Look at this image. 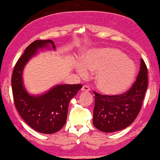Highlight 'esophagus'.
Masks as SVG:
<instances>
[{
  "label": "esophagus",
  "instance_id": "1",
  "mask_svg": "<svg viewBox=\"0 0 160 160\" xmlns=\"http://www.w3.org/2000/svg\"><path fill=\"white\" fill-rule=\"evenodd\" d=\"M81 90H82V91H90V88L88 86L84 85V86H83L82 88H81Z\"/></svg>",
  "mask_w": 160,
  "mask_h": 160
}]
</instances>
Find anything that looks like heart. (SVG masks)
I'll return each instance as SVG.
<instances>
[{
  "instance_id": "obj_1",
  "label": "heart",
  "mask_w": 160,
  "mask_h": 160,
  "mask_svg": "<svg viewBox=\"0 0 160 160\" xmlns=\"http://www.w3.org/2000/svg\"><path fill=\"white\" fill-rule=\"evenodd\" d=\"M77 72L82 78L90 72H98L95 84L101 92L116 95L128 90L134 80L136 66L125 54L115 48L104 47L87 52L78 65Z\"/></svg>"
}]
</instances>
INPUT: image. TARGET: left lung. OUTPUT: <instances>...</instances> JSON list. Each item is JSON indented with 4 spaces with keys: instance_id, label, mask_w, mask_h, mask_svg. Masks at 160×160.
<instances>
[{
    "instance_id": "8db88e82",
    "label": "left lung",
    "mask_w": 160,
    "mask_h": 160,
    "mask_svg": "<svg viewBox=\"0 0 160 160\" xmlns=\"http://www.w3.org/2000/svg\"><path fill=\"white\" fill-rule=\"evenodd\" d=\"M148 87V70L141 59L137 80L128 91L118 95H103L94 91L92 123L99 130L114 132L128 128L141 110Z\"/></svg>"
}]
</instances>
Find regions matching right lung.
Returning <instances> with one entry per match:
<instances>
[{
    "instance_id": "obj_1",
    "label": "right lung",
    "mask_w": 160,
    "mask_h": 160,
    "mask_svg": "<svg viewBox=\"0 0 160 160\" xmlns=\"http://www.w3.org/2000/svg\"><path fill=\"white\" fill-rule=\"evenodd\" d=\"M49 44L56 49L51 40H35L30 44L17 62L12 77L15 107L30 127L43 134L55 133L65 125L69 103L83 86L81 84H62L53 87L42 95L28 94L23 84V68L38 49L47 48Z\"/></svg>"
}]
</instances>
